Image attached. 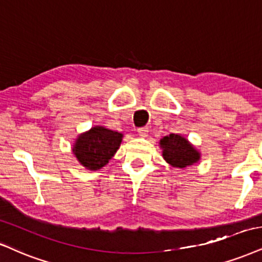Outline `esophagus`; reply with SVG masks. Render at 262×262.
Listing matches in <instances>:
<instances>
[{
    "mask_svg": "<svg viewBox=\"0 0 262 262\" xmlns=\"http://www.w3.org/2000/svg\"><path fill=\"white\" fill-rule=\"evenodd\" d=\"M137 132H138V136L142 137V138H144V137L148 136V128H147V127H141V128H138Z\"/></svg>",
    "mask_w": 262,
    "mask_h": 262,
    "instance_id": "obj_1",
    "label": "esophagus"
}]
</instances>
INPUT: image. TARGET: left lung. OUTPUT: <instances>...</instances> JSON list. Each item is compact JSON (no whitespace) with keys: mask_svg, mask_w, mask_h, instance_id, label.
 Returning a JSON list of instances; mask_svg holds the SVG:
<instances>
[{"mask_svg":"<svg viewBox=\"0 0 262 262\" xmlns=\"http://www.w3.org/2000/svg\"><path fill=\"white\" fill-rule=\"evenodd\" d=\"M164 160L172 167L187 169L200 160V151L185 136L170 134L159 141Z\"/></svg>","mask_w":262,"mask_h":262,"instance_id":"obj_1","label":"left lung"}]
</instances>
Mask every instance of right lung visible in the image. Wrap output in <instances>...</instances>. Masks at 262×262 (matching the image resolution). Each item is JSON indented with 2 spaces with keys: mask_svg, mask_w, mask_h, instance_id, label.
<instances>
[{
  "mask_svg": "<svg viewBox=\"0 0 262 262\" xmlns=\"http://www.w3.org/2000/svg\"><path fill=\"white\" fill-rule=\"evenodd\" d=\"M124 135L97 125L76 137L72 150L87 170L97 171L109 163L120 147Z\"/></svg>",
  "mask_w": 262,
  "mask_h": 262,
  "instance_id": "1",
  "label": "right lung"
}]
</instances>
